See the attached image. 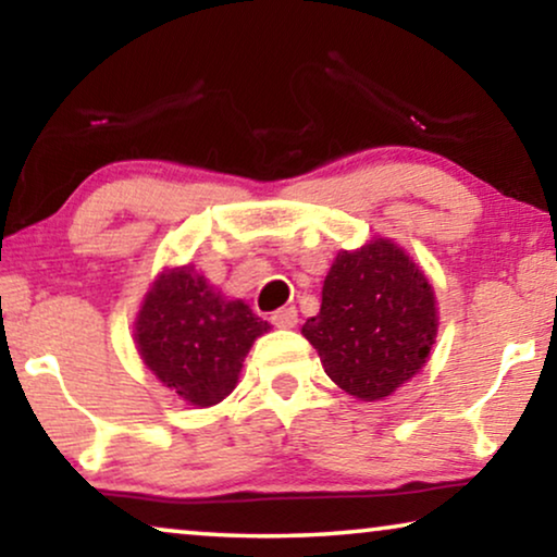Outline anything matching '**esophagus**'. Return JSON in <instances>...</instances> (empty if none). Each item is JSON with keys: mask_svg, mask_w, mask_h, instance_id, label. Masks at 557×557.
I'll return each mask as SVG.
<instances>
[{"mask_svg": "<svg viewBox=\"0 0 557 557\" xmlns=\"http://www.w3.org/2000/svg\"><path fill=\"white\" fill-rule=\"evenodd\" d=\"M271 322L281 326V330H292V326H296V322H299V314H296L294 307H284V309L273 311Z\"/></svg>", "mask_w": 557, "mask_h": 557, "instance_id": "1", "label": "esophagus"}]
</instances>
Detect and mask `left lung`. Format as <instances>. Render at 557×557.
I'll list each match as a JSON object with an SVG mask.
<instances>
[{"instance_id":"left-lung-1","label":"left lung","mask_w":557,"mask_h":557,"mask_svg":"<svg viewBox=\"0 0 557 557\" xmlns=\"http://www.w3.org/2000/svg\"><path fill=\"white\" fill-rule=\"evenodd\" d=\"M301 334L334 385L357 400H385L429 362L438 334L436 294L398 243L375 235L357 250H339L319 314Z\"/></svg>"}]
</instances>
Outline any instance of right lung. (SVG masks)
Here are the masks:
<instances>
[{
    "label": "right lung",
    "instance_id": "add662e5",
    "mask_svg": "<svg viewBox=\"0 0 557 557\" xmlns=\"http://www.w3.org/2000/svg\"><path fill=\"white\" fill-rule=\"evenodd\" d=\"M271 330L243 299H227L195 269L157 273L134 322L136 352L159 383L195 408L225 400L253 342Z\"/></svg>",
    "mask_w": 557,
    "mask_h": 557
}]
</instances>
